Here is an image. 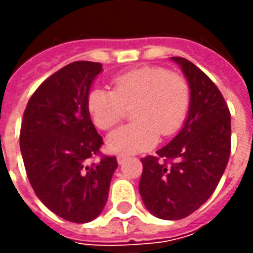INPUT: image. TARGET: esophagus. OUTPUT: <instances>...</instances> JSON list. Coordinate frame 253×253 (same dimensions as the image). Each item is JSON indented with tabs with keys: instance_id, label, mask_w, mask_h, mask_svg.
<instances>
[{
	"instance_id": "obj_1",
	"label": "esophagus",
	"mask_w": 253,
	"mask_h": 253,
	"mask_svg": "<svg viewBox=\"0 0 253 253\" xmlns=\"http://www.w3.org/2000/svg\"><path fill=\"white\" fill-rule=\"evenodd\" d=\"M116 160H118V164L121 165L125 163V160H126V156H123V154H119L118 157H116Z\"/></svg>"
}]
</instances>
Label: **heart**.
I'll return each mask as SVG.
<instances>
[{"label": "heart", "instance_id": "heart-1", "mask_svg": "<svg viewBox=\"0 0 253 253\" xmlns=\"http://www.w3.org/2000/svg\"><path fill=\"white\" fill-rule=\"evenodd\" d=\"M114 90L94 88L88 94V111L94 125L108 130L132 107L135 122L116 128L107 137V148L119 154H134L156 145L159 134H175L190 108V85L177 73L160 66H142L114 78Z\"/></svg>", "mask_w": 253, "mask_h": 253}]
</instances>
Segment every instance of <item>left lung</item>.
<instances>
[{"mask_svg":"<svg viewBox=\"0 0 253 253\" xmlns=\"http://www.w3.org/2000/svg\"><path fill=\"white\" fill-rule=\"evenodd\" d=\"M190 85L184 126L157 156L142 159L139 194L154 217L181 219L211 196L230 154V112L219 89L199 67L172 57Z\"/></svg>","mask_w":253,"mask_h":253,"instance_id":"1","label":"left lung"}]
</instances>
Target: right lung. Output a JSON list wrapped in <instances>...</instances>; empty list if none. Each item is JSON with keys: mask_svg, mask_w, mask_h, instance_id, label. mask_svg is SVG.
<instances>
[{"mask_svg": "<svg viewBox=\"0 0 253 253\" xmlns=\"http://www.w3.org/2000/svg\"><path fill=\"white\" fill-rule=\"evenodd\" d=\"M101 63L78 61L47 78L23 115L20 149L36 196L58 217L76 223L93 221L103 211L115 157L100 154L103 138L89 115V90Z\"/></svg>", "mask_w": 253, "mask_h": 253, "instance_id": "add662e5", "label": "right lung"}]
</instances>
